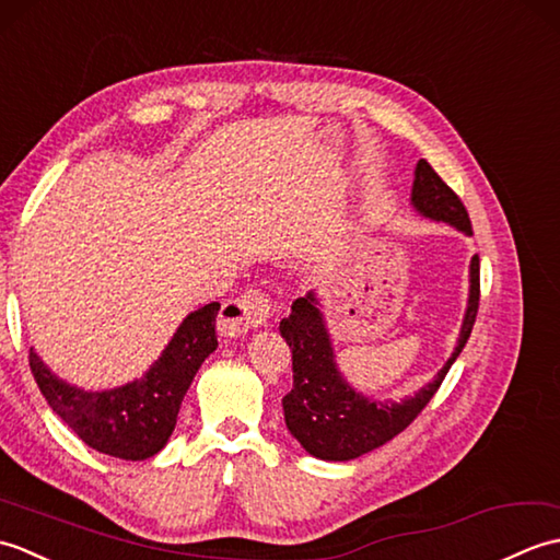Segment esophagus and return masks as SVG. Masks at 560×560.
Listing matches in <instances>:
<instances>
[{"mask_svg":"<svg viewBox=\"0 0 560 560\" xmlns=\"http://www.w3.org/2000/svg\"><path fill=\"white\" fill-rule=\"evenodd\" d=\"M269 317H271V301L269 295L261 293L259 289H249L241 295V299L229 301L223 305V323L241 331L265 327Z\"/></svg>","mask_w":560,"mask_h":560,"instance_id":"obj_1","label":"esophagus"}]
</instances>
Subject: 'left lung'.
<instances>
[{
  "mask_svg": "<svg viewBox=\"0 0 560 560\" xmlns=\"http://www.w3.org/2000/svg\"><path fill=\"white\" fill-rule=\"evenodd\" d=\"M411 207L423 219L443 221L452 229L471 235L469 213L459 197L440 180L428 161L416 163L411 185ZM479 311V257L469 261V299L452 355L431 383L401 401L368 397L351 387L339 371L335 343L323 313V301L315 291L293 301L291 315L281 319L279 331L293 355V389L281 399L283 419L301 447L317 459L349 462L365 455L399 435L433 399L450 365L457 361Z\"/></svg>",
  "mask_w": 560,
  "mask_h": 560,
  "instance_id": "8db88e82",
  "label": "left lung"
}]
</instances>
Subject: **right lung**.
Returning a JSON list of instances; mask_svg holds the SVG:
<instances>
[{"label": "right lung", "instance_id": "right-lung-1", "mask_svg": "<svg viewBox=\"0 0 560 560\" xmlns=\"http://www.w3.org/2000/svg\"><path fill=\"white\" fill-rule=\"evenodd\" d=\"M219 303L189 313L149 371L110 389H83L55 375L31 347V373L45 401L89 447L120 459H149L168 443L199 365L217 351Z\"/></svg>", "mask_w": 560, "mask_h": 560}]
</instances>
